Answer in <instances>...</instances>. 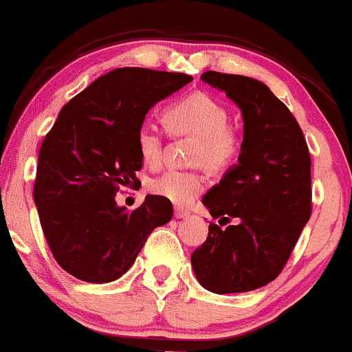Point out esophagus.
I'll return each mask as SVG.
<instances>
[{"label":"esophagus","instance_id":"1","mask_svg":"<svg viewBox=\"0 0 352 352\" xmlns=\"http://www.w3.org/2000/svg\"><path fill=\"white\" fill-rule=\"evenodd\" d=\"M173 216H175L177 219H186V217L188 216V212H187V210L180 209V207H177V209H175V212H173Z\"/></svg>","mask_w":352,"mask_h":352}]
</instances>
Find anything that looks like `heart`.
I'll return each instance as SVG.
<instances>
[{
    "mask_svg": "<svg viewBox=\"0 0 352 352\" xmlns=\"http://www.w3.org/2000/svg\"><path fill=\"white\" fill-rule=\"evenodd\" d=\"M228 109L204 92H194L173 102L165 111V124L177 136L195 138L190 162L210 170H223L232 164L241 148V138L228 126ZM140 157L150 166L164 158V133L151 121H143L136 131ZM151 194L177 206H188L204 192L206 175L201 170H168L148 184Z\"/></svg>",
    "mask_w": 352,
    "mask_h": 352,
    "instance_id": "b5f03b06",
    "label": "heart"
}]
</instances>
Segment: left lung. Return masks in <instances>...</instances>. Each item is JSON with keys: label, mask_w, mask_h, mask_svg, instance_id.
<instances>
[{"label": "left lung", "mask_w": 352, "mask_h": 352, "mask_svg": "<svg viewBox=\"0 0 352 352\" xmlns=\"http://www.w3.org/2000/svg\"><path fill=\"white\" fill-rule=\"evenodd\" d=\"M201 79L241 109L238 164L204 195L210 223L190 261L199 283L214 294H239L273 282L312 214L310 153L300 126L268 86L251 77L207 70Z\"/></svg>", "instance_id": "8db88e82"}]
</instances>
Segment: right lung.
Segmentation results:
<instances>
[{
	"label": "right lung",
	"instance_id": "obj_1",
	"mask_svg": "<svg viewBox=\"0 0 352 352\" xmlns=\"http://www.w3.org/2000/svg\"><path fill=\"white\" fill-rule=\"evenodd\" d=\"M192 80L180 72L111 70L58 113L38 153L33 199L55 261L76 278L108 283L135 263L150 232L172 219V202L146 195L128 212L114 195L136 187V131L146 113Z\"/></svg>",
	"mask_w": 352,
	"mask_h": 352
}]
</instances>
